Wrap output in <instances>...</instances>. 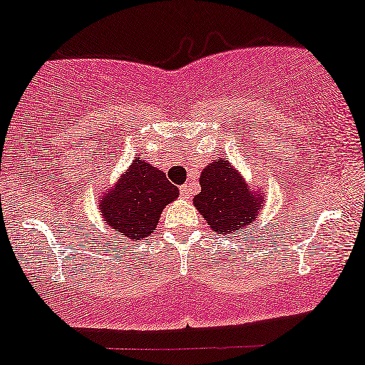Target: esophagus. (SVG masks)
I'll use <instances>...</instances> for the list:
<instances>
[{
    "label": "esophagus",
    "mask_w": 365,
    "mask_h": 365,
    "mask_svg": "<svg viewBox=\"0 0 365 365\" xmlns=\"http://www.w3.org/2000/svg\"><path fill=\"white\" fill-rule=\"evenodd\" d=\"M192 185H194V183H183L182 187H180V195L183 197V199H190V194H192Z\"/></svg>",
    "instance_id": "1"
}]
</instances>
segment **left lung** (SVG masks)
<instances>
[{
    "instance_id": "left-lung-1",
    "label": "left lung",
    "mask_w": 365,
    "mask_h": 365,
    "mask_svg": "<svg viewBox=\"0 0 365 365\" xmlns=\"http://www.w3.org/2000/svg\"><path fill=\"white\" fill-rule=\"evenodd\" d=\"M200 187L194 204L219 236L243 235L263 207L262 195L247 185L225 158L202 170Z\"/></svg>"
}]
</instances>
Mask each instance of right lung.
Returning <instances> with one entry per match:
<instances>
[{
	"instance_id": "1",
	"label": "right lung",
	"mask_w": 365,
	"mask_h": 365,
	"mask_svg": "<svg viewBox=\"0 0 365 365\" xmlns=\"http://www.w3.org/2000/svg\"><path fill=\"white\" fill-rule=\"evenodd\" d=\"M178 197V188L163 171L135 158L117 187L100 202L107 225L130 240L146 238L155 231L165 205Z\"/></svg>"
}]
</instances>
